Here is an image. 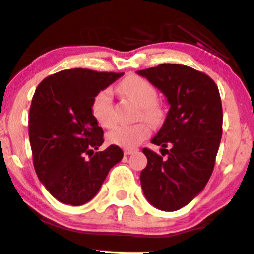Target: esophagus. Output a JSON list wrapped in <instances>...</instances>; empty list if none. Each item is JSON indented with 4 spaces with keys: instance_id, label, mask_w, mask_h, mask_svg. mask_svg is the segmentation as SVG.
Segmentation results:
<instances>
[{
    "instance_id": "obj_1",
    "label": "esophagus",
    "mask_w": 254,
    "mask_h": 254,
    "mask_svg": "<svg viewBox=\"0 0 254 254\" xmlns=\"http://www.w3.org/2000/svg\"><path fill=\"white\" fill-rule=\"evenodd\" d=\"M137 152V149L135 148H125L124 149V154L125 155H130V154H133V153Z\"/></svg>"
}]
</instances>
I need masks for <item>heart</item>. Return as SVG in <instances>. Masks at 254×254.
<instances>
[{"label": "heart", "mask_w": 254, "mask_h": 254, "mask_svg": "<svg viewBox=\"0 0 254 254\" xmlns=\"http://www.w3.org/2000/svg\"><path fill=\"white\" fill-rule=\"evenodd\" d=\"M119 90L123 95L140 106L142 116L147 121L152 123L160 121L161 110L155 104L158 93L148 80L138 76H129L121 83ZM91 114L101 127H112L114 123V111L111 89H104L99 94H96L91 104ZM149 133L150 127L146 123H137L132 125L122 124L114 127L106 135V140L110 144L122 147V148H135L142 141L148 137Z\"/></svg>", "instance_id": "obj_1"}]
</instances>
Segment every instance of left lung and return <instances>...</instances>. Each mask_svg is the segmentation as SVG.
<instances>
[{
	"label": "left lung",
	"mask_w": 254,
	"mask_h": 254,
	"mask_svg": "<svg viewBox=\"0 0 254 254\" xmlns=\"http://www.w3.org/2000/svg\"><path fill=\"white\" fill-rule=\"evenodd\" d=\"M160 90L169 112L152 143L168 158L143 148L147 166L141 187L150 205L177 211L201 193L214 168L222 138V101L216 83L207 74L177 64H161L137 71Z\"/></svg>",
	"instance_id": "obj_1"
}]
</instances>
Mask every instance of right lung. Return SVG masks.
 I'll return each mask as SVG.
<instances>
[{
  "mask_svg": "<svg viewBox=\"0 0 254 254\" xmlns=\"http://www.w3.org/2000/svg\"><path fill=\"white\" fill-rule=\"evenodd\" d=\"M123 74L65 69L36 89L29 117L33 165L42 185L63 204L90 201L124 155L113 144L95 152L104 143V130L91 114L96 94Z\"/></svg>",
  "mask_w": 254,
  "mask_h": 254,
  "instance_id": "add662e5",
  "label": "right lung"
}]
</instances>
